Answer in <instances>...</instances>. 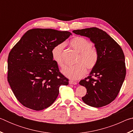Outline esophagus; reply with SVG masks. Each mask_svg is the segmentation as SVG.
I'll use <instances>...</instances> for the list:
<instances>
[{
  "label": "esophagus",
  "instance_id": "1",
  "mask_svg": "<svg viewBox=\"0 0 133 133\" xmlns=\"http://www.w3.org/2000/svg\"><path fill=\"white\" fill-rule=\"evenodd\" d=\"M69 84H77V82H75V81H72V80H70L69 81Z\"/></svg>",
  "mask_w": 133,
  "mask_h": 133
}]
</instances>
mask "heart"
Segmentation results:
<instances>
[{
  "mask_svg": "<svg viewBox=\"0 0 133 133\" xmlns=\"http://www.w3.org/2000/svg\"><path fill=\"white\" fill-rule=\"evenodd\" d=\"M70 45L78 53L76 64L72 66H66L62 70L63 75L72 80H77L83 77L86 73V68L89 70L95 68L98 63L99 55L98 50L94 48L93 43L86 38L76 36L70 41ZM64 44H57L51 50V57L56 64L60 67L64 66L63 53Z\"/></svg>",
  "mask_w": 133,
  "mask_h": 133,
  "instance_id": "obj_1",
  "label": "heart"
}]
</instances>
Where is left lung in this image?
<instances>
[{"instance_id":"1","label":"left lung","mask_w":133,"mask_h":133,"mask_svg":"<svg viewBox=\"0 0 133 133\" xmlns=\"http://www.w3.org/2000/svg\"><path fill=\"white\" fill-rule=\"evenodd\" d=\"M73 32L90 38L99 55L95 68L90 76L79 83L87 89L82 100L91 107L105 106L115 100L124 80L126 69L123 51L120 45L102 29L90 28Z\"/></svg>"}]
</instances>
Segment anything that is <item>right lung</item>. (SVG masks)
I'll return each instance as SVG.
<instances>
[{
	"mask_svg": "<svg viewBox=\"0 0 133 133\" xmlns=\"http://www.w3.org/2000/svg\"><path fill=\"white\" fill-rule=\"evenodd\" d=\"M71 35L52 29H30L10 50L8 81L24 107L36 111L46 109L57 98L59 87L69 84L53 61L51 50Z\"/></svg>",
	"mask_w": 133,
	"mask_h": 133,
	"instance_id": "right-lung-1",
	"label": "right lung"
}]
</instances>
